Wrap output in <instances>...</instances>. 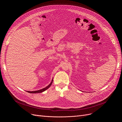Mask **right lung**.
<instances>
[{
    "mask_svg": "<svg viewBox=\"0 0 122 122\" xmlns=\"http://www.w3.org/2000/svg\"><path fill=\"white\" fill-rule=\"evenodd\" d=\"M53 79L52 80L51 82L49 84V85H48L47 86H46V87L42 89H41V90H37V91H26L29 93H42L44 91H45L46 90H47V89H48L51 86V85L52 83H53Z\"/></svg>",
    "mask_w": 122,
    "mask_h": 122,
    "instance_id": "add662e5",
    "label": "right lung"
}]
</instances>
